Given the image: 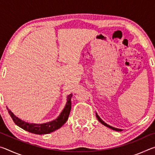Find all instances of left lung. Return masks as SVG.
I'll return each mask as SVG.
<instances>
[{
    "mask_svg": "<svg viewBox=\"0 0 155 155\" xmlns=\"http://www.w3.org/2000/svg\"><path fill=\"white\" fill-rule=\"evenodd\" d=\"M96 117H97V119H98V121L101 123L102 124H103L104 126H105V127H108V128H111L112 130H116V131H122V129H120V128H115V127H111V126H110V125H109V124H107V123H105L104 122L103 120H102L101 117H99V115L96 114Z\"/></svg>",
    "mask_w": 155,
    "mask_h": 155,
    "instance_id": "left-lung-1",
    "label": "left lung"
}]
</instances>
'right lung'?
Listing matches in <instances>:
<instances>
[{
	"instance_id": "add662e5",
	"label": "right lung",
	"mask_w": 155,
	"mask_h": 155,
	"mask_svg": "<svg viewBox=\"0 0 155 155\" xmlns=\"http://www.w3.org/2000/svg\"><path fill=\"white\" fill-rule=\"evenodd\" d=\"M72 94H70V95L67 96V102L64 107L63 111L61 112L58 117L56 119L52 120L51 122L42 123V124H35V123H30L25 122L24 120H22L13 114L10 110L7 108L8 113L12 117L13 121L15 122V124L18 127H20L22 129L28 131L29 133H34V134H48L53 131L56 130L61 128L65 122H67L69 117V114L71 110V98Z\"/></svg>"
}]
</instances>
